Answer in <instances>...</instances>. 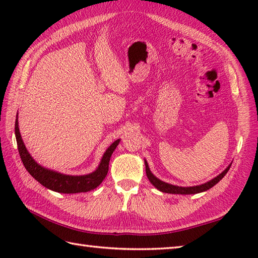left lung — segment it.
Returning a JSON list of instances; mask_svg holds the SVG:
<instances>
[{"instance_id":"left-lung-1","label":"left lung","mask_w":258,"mask_h":258,"mask_svg":"<svg viewBox=\"0 0 258 258\" xmlns=\"http://www.w3.org/2000/svg\"><path fill=\"white\" fill-rule=\"evenodd\" d=\"M229 167H231V165H229L225 171H224L223 173H221L220 175H218L217 177L213 178L212 180H210V182H207L205 184H202V185H199V186H191V187H180V186H175V185H172V184H167L165 182H162V180L158 179L157 177H155L154 175H153L150 171V167L149 165H147V162H145V171H146V175H147V178L150 179V182L155 186V187L157 189H160L161 191H163V193H169V194H197V193H201V191H205L207 189H210L211 187H213L214 185H216L220 180L225 176L226 173L228 172Z\"/></svg>"}]
</instances>
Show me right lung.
<instances>
[{
    "label": "right lung",
    "instance_id": "right-lung-1",
    "mask_svg": "<svg viewBox=\"0 0 258 258\" xmlns=\"http://www.w3.org/2000/svg\"><path fill=\"white\" fill-rule=\"evenodd\" d=\"M15 136L16 142H18V150L21 156V160L23 162V165L33 177H34L38 183L45 186L46 188L52 189L57 193L64 194H75V193H83V191H89L96 188L100 185L103 179L106 177L108 172V163L111 160L114 150L119 143V140L115 141L114 143L108 147L106 152L104 153L103 158L101 161L100 166L95 172L89 175H83V176H70V175L59 174L57 172L48 171L44 167L38 165V164L33 160L29 152L26 151V147L22 141L18 119L15 120Z\"/></svg>",
    "mask_w": 258,
    "mask_h": 258
}]
</instances>
